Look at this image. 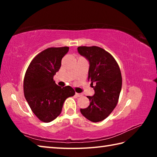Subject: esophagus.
<instances>
[{"instance_id": "34e87169", "label": "esophagus", "mask_w": 157, "mask_h": 157, "mask_svg": "<svg viewBox=\"0 0 157 157\" xmlns=\"http://www.w3.org/2000/svg\"><path fill=\"white\" fill-rule=\"evenodd\" d=\"M75 95L77 97H81L82 94H78V93H75Z\"/></svg>"}]
</instances>
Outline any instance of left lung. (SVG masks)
Masks as SVG:
<instances>
[{"label":"left lung","mask_w":157,"mask_h":157,"mask_svg":"<svg viewBox=\"0 0 157 157\" xmlns=\"http://www.w3.org/2000/svg\"><path fill=\"white\" fill-rule=\"evenodd\" d=\"M79 54L89 62L88 79L95 94L87 96L90 105L80 109L90 121H102L112 112L118 103L122 88V76L118 63L110 53L98 46H79Z\"/></svg>","instance_id":"obj_1"}]
</instances>
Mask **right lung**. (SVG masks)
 Masks as SVG:
<instances>
[{"label":"right lung","instance_id":"right-lung-1","mask_svg":"<svg viewBox=\"0 0 157 157\" xmlns=\"http://www.w3.org/2000/svg\"><path fill=\"white\" fill-rule=\"evenodd\" d=\"M68 50V47L44 50L34 58L26 71L23 81L25 98L33 112L44 123L55 120L62 112L66 98L75 94L71 86H59L53 79Z\"/></svg>","mask_w":157,"mask_h":157}]
</instances>
